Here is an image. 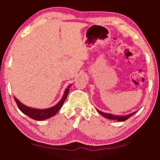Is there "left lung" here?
Returning a JSON list of instances; mask_svg holds the SVG:
<instances>
[{
    "label": "left lung",
    "mask_w": 160,
    "mask_h": 160,
    "mask_svg": "<svg viewBox=\"0 0 160 160\" xmlns=\"http://www.w3.org/2000/svg\"><path fill=\"white\" fill-rule=\"evenodd\" d=\"M98 113H100V114L102 116V117L106 118V119H112V120H117V121H119V122L125 121V120L129 119V118L131 117L133 114H135V112L130 113V114H128L126 116H115V115L111 114V113H103L102 111H100L99 110H98Z\"/></svg>",
    "instance_id": "left-lung-1"
}]
</instances>
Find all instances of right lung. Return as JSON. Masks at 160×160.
I'll return each mask as SVG.
<instances>
[{"label": "right lung", "mask_w": 160, "mask_h": 160, "mask_svg": "<svg viewBox=\"0 0 160 160\" xmlns=\"http://www.w3.org/2000/svg\"><path fill=\"white\" fill-rule=\"evenodd\" d=\"M70 87H71V85L68 86V87L66 89V90H65L64 93V95H63L62 99L60 100V102H59L56 106L47 109L32 108H30V107L25 106V105L22 104L21 102L17 99V98H14V100L15 101H16V103L17 105V106H18L19 109L22 111V112L24 113L25 114L27 115L28 117H30L32 119L41 121V120L49 119V118L53 117V116L55 115L57 112L60 110L61 107L62 106L63 103H64L65 100H66V98L68 97V94Z\"/></svg>", "instance_id": "add662e5"}]
</instances>
